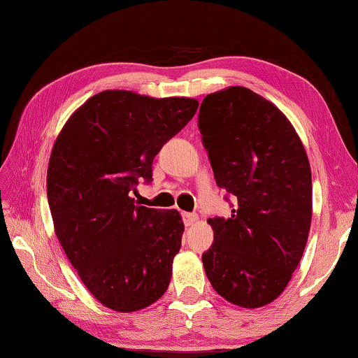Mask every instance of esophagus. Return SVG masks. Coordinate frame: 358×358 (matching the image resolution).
Here are the masks:
<instances>
[{
    "label": "esophagus",
    "mask_w": 358,
    "mask_h": 358,
    "mask_svg": "<svg viewBox=\"0 0 358 358\" xmlns=\"http://www.w3.org/2000/svg\"><path fill=\"white\" fill-rule=\"evenodd\" d=\"M181 216H183L185 226H192L194 222H197V216L194 213H183Z\"/></svg>",
    "instance_id": "obj_1"
}]
</instances>
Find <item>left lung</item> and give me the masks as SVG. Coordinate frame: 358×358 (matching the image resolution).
Segmentation results:
<instances>
[{
    "instance_id": "8db88e82",
    "label": "left lung",
    "mask_w": 358,
    "mask_h": 358,
    "mask_svg": "<svg viewBox=\"0 0 358 358\" xmlns=\"http://www.w3.org/2000/svg\"><path fill=\"white\" fill-rule=\"evenodd\" d=\"M199 129L216 185L235 202L227 220H208L215 240L202 254L205 273L227 301L264 306L286 289L310 234L306 151L280 108L243 87L205 96Z\"/></svg>"
}]
</instances>
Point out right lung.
Wrapping results in <instances>:
<instances>
[{"mask_svg": "<svg viewBox=\"0 0 358 358\" xmlns=\"http://www.w3.org/2000/svg\"><path fill=\"white\" fill-rule=\"evenodd\" d=\"M197 107L189 98L107 90L72 113L53 145L47 197L55 234L85 286L110 310H143L171 282L181 216L136 205L131 192L153 181L155 156Z\"/></svg>", "mask_w": 358, "mask_h": 358, "instance_id": "add662e5", "label": "right lung"}]
</instances>
